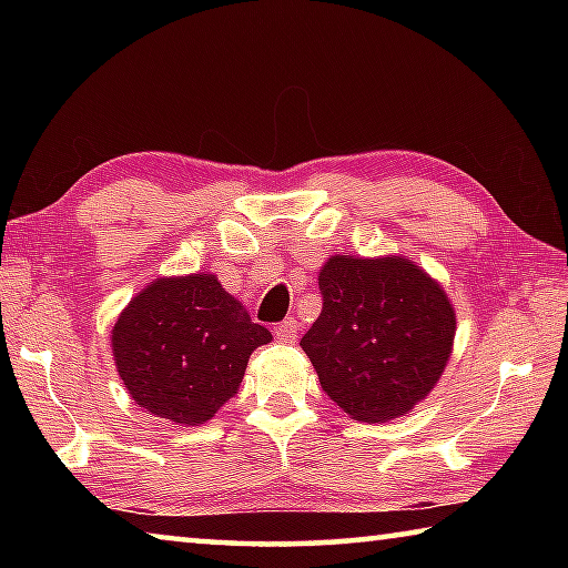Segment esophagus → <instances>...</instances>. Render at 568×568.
<instances>
[{"instance_id": "34e87169", "label": "esophagus", "mask_w": 568, "mask_h": 568, "mask_svg": "<svg viewBox=\"0 0 568 568\" xmlns=\"http://www.w3.org/2000/svg\"><path fill=\"white\" fill-rule=\"evenodd\" d=\"M297 333H301V323H297L295 318H287L275 328L277 341H283V343H295Z\"/></svg>"}]
</instances>
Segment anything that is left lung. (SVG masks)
I'll list each match as a JSON object with an SVG mask.
<instances>
[{"label":"left lung","instance_id":"1","mask_svg":"<svg viewBox=\"0 0 568 568\" xmlns=\"http://www.w3.org/2000/svg\"><path fill=\"white\" fill-rule=\"evenodd\" d=\"M318 285L323 311L301 348L331 400L365 423L416 408L454 353L444 285L403 255H331Z\"/></svg>","mask_w":568,"mask_h":568}]
</instances>
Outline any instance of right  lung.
I'll return each instance as SVG.
<instances>
[{"instance_id": "add662e5", "label": "right lung", "mask_w": 568, "mask_h": 568, "mask_svg": "<svg viewBox=\"0 0 568 568\" xmlns=\"http://www.w3.org/2000/svg\"><path fill=\"white\" fill-rule=\"evenodd\" d=\"M271 341L217 275L190 273L155 277L124 305L112 355L140 408L200 426L235 396L250 355Z\"/></svg>"}]
</instances>
